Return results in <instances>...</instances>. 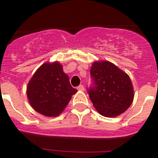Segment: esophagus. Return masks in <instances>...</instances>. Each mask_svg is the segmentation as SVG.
<instances>
[{
	"label": "esophagus",
	"instance_id": "esophagus-1",
	"mask_svg": "<svg viewBox=\"0 0 158 158\" xmlns=\"http://www.w3.org/2000/svg\"><path fill=\"white\" fill-rule=\"evenodd\" d=\"M77 89L79 90H81V91H83V90H85V88H84V87H83V85H79V87H77Z\"/></svg>",
	"mask_w": 158,
	"mask_h": 158
}]
</instances>
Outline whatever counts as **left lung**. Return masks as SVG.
I'll return each instance as SVG.
<instances>
[{
	"label": "left lung",
	"mask_w": 158,
	"mask_h": 158,
	"mask_svg": "<svg viewBox=\"0 0 158 158\" xmlns=\"http://www.w3.org/2000/svg\"><path fill=\"white\" fill-rule=\"evenodd\" d=\"M90 72L93 84L87 91L100 114L116 117L130 107L134 94L132 82L127 73L108 61L93 63Z\"/></svg>",
	"instance_id": "left-lung-1"
}]
</instances>
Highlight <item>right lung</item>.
<instances>
[{
	"label": "right lung",
	"mask_w": 158,
	"mask_h": 158,
	"mask_svg": "<svg viewBox=\"0 0 158 158\" xmlns=\"http://www.w3.org/2000/svg\"><path fill=\"white\" fill-rule=\"evenodd\" d=\"M76 92L59 62L42 64L27 87L29 103L35 111L47 117H56L62 113Z\"/></svg>",
	"instance_id": "obj_1"
}]
</instances>
